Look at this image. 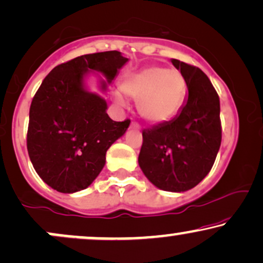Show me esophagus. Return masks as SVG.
<instances>
[{
    "label": "esophagus",
    "instance_id": "obj_1",
    "mask_svg": "<svg viewBox=\"0 0 263 263\" xmlns=\"http://www.w3.org/2000/svg\"><path fill=\"white\" fill-rule=\"evenodd\" d=\"M130 126H132V128H134V129H140V125H139V123L135 122V120H133Z\"/></svg>",
    "mask_w": 263,
    "mask_h": 263
}]
</instances>
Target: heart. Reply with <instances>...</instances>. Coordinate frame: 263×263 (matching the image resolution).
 I'll return each mask as SVG.
<instances>
[{
  "mask_svg": "<svg viewBox=\"0 0 263 263\" xmlns=\"http://www.w3.org/2000/svg\"><path fill=\"white\" fill-rule=\"evenodd\" d=\"M122 91L137 101L138 112L151 124H162L181 112L188 95V81L178 70L165 66H149L128 73L122 81ZM117 103L124 104L120 93Z\"/></svg>",
  "mask_w": 263,
  "mask_h": 263,
  "instance_id": "obj_1",
  "label": "heart"
}]
</instances>
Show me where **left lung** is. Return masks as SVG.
I'll return each instance as SVG.
<instances>
[{
  "mask_svg": "<svg viewBox=\"0 0 263 263\" xmlns=\"http://www.w3.org/2000/svg\"><path fill=\"white\" fill-rule=\"evenodd\" d=\"M188 81V100L170 122L143 130L139 165L160 190L183 192L209 174L221 143L220 102L208 76L172 60Z\"/></svg>",
  "mask_w": 263,
  "mask_h": 263,
  "instance_id": "left-lung-1",
  "label": "left lung"
}]
</instances>
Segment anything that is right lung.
Segmentation results:
<instances>
[{
	"label": "right lung",
	"instance_id": "1",
	"mask_svg": "<svg viewBox=\"0 0 263 263\" xmlns=\"http://www.w3.org/2000/svg\"><path fill=\"white\" fill-rule=\"evenodd\" d=\"M126 61L117 50L77 57L55 66L34 95L28 154L36 174L58 192L87 188L103 168L107 150L130 124V119H110L106 101L82 87L88 70L100 71L112 82Z\"/></svg>",
	"mask_w": 263,
	"mask_h": 263
}]
</instances>
